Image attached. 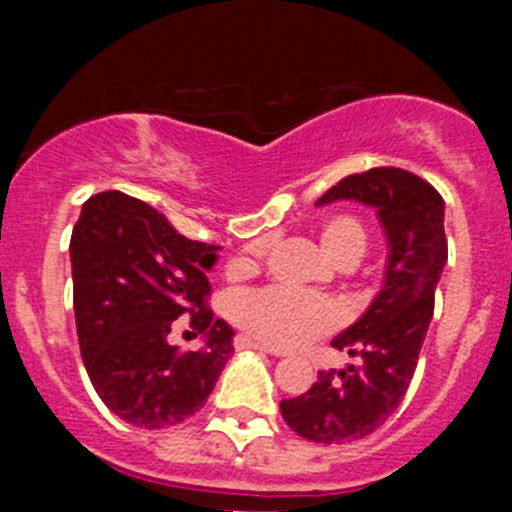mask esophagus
<instances>
[{
  "label": "esophagus",
  "mask_w": 512,
  "mask_h": 512,
  "mask_svg": "<svg viewBox=\"0 0 512 512\" xmlns=\"http://www.w3.org/2000/svg\"><path fill=\"white\" fill-rule=\"evenodd\" d=\"M235 349H257V352H265V354H275V356H280V352H277V349L267 347V344L257 342V339L245 337V334H240V337H235Z\"/></svg>",
  "instance_id": "1"
}]
</instances>
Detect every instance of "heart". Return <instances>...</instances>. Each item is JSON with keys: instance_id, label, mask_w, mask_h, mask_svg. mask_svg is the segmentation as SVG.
Returning <instances> with one entry per match:
<instances>
[{"instance_id": "1", "label": "heart", "mask_w": 512, "mask_h": 512, "mask_svg": "<svg viewBox=\"0 0 512 512\" xmlns=\"http://www.w3.org/2000/svg\"><path fill=\"white\" fill-rule=\"evenodd\" d=\"M319 245L337 267H356L369 250V232L354 215H332L319 227ZM267 255V242H255L230 262L232 275H245ZM230 317L242 332L267 347H297L314 337L332 332L339 312L332 302L282 287H262L240 292L230 302Z\"/></svg>"}]
</instances>
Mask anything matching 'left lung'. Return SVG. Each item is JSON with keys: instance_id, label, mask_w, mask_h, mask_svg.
Masks as SVG:
<instances>
[{"instance_id": "obj_1", "label": "left lung", "mask_w": 512, "mask_h": 512, "mask_svg": "<svg viewBox=\"0 0 512 512\" xmlns=\"http://www.w3.org/2000/svg\"><path fill=\"white\" fill-rule=\"evenodd\" d=\"M359 200L379 213L389 240L381 292L364 317L332 342L359 356V366L319 371L312 389L285 399L282 418L314 443L361 441L399 409L433 317V297L448 260L443 198L431 183L404 168H371L347 175L317 205Z\"/></svg>"}]
</instances>
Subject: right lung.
Returning a JSON list of instances; mask_svg holds the SVG:
<instances>
[{
  "label": "right lung",
  "mask_w": 512,
  "mask_h": 512,
  "mask_svg": "<svg viewBox=\"0 0 512 512\" xmlns=\"http://www.w3.org/2000/svg\"><path fill=\"white\" fill-rule=\"evenodd\" d=\"M71 275L81 356L96 394L138 428L198 414L232 352V329L210 309L205 272L218 245L188 240L163 213L121 190L91 195L71 232ZM209 342L180 355L175 318Z\"/></svg>",
  "instance_id": "1"
}]
</instances>
